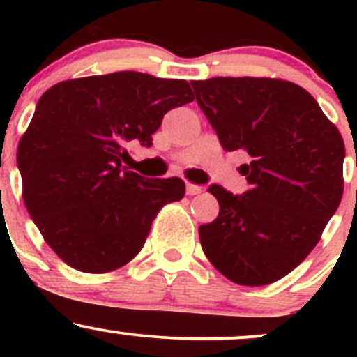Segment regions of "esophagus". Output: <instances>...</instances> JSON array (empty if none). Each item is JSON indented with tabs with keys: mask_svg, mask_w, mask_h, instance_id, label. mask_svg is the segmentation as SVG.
<instances>
[{
	"mask_svg": "<svg viewBox=\"0 0 357 357\" xmlns=\"http://www.w3.org/2000/svg\"><path fill=\"white\" fill-rule=\"evenodd\" d=\"M203 191L202 186H198V184H191V183H186V195L188 196H195V195H199V192Z\"/></svg>",
	"mask_w": 357,
	"mask_h": 357,
	"instance_id": "esophagus-1",
	"label": "esophagus"
}]
</instances>
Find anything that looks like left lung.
Returning a JSON list of instances; mask_svg holds the SVG:
<instances>
[{
	"mask_svg": "<svg viewBox=\"0 0 357 357\" xmlns=\"http://www.w3.org/2000/svg\"><path fill=\"white\" fill-rule=\"evenodd\" d=\"M191 85L223 149L250 155L240 166L248 191L208 190L220 213L198 230L204 255L235 284L280 280L312 252L341 203V134L292 82L213 77Z\"/></svg>",
	"mask_w": 357,
	"mask_h": 357,
	"instance_id": "8db88e82",
	"label": "left lung"
}]
</instances>
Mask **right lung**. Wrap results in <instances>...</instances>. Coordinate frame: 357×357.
I'll return each instance as SVG.
<instances>
[{"mask_svg": "<svg viewBox=\"0 0 357 357\" xmlns=\"http://www.w3.org/2000/svg\"><path fill=\"white\" fill-rule=\"evenodd\" d=\"M192 99L186 80L141 72L60 82L40 97L16 161L24 206L65 264L87 273L122 267L158 211L183 198V179L130 171L126 146L149 147L167 110Z\"/></svg>", "mask_w": 357, "mask_h": 357, "instance_id": "1", "label": "right lung"}]
</instances>
